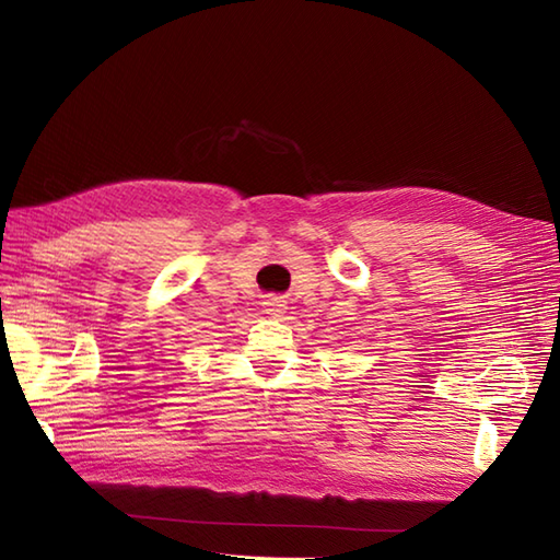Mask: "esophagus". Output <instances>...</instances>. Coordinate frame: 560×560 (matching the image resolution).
<instances>
[{
  "label": "esophagus",
  "mask_w": 560,
  "mask_h": 560,
  "mask_svg": "<svg viewBox=\"0 0 560 560\" xmlns=\"http://www.w3.org/2000/svg\"><path fill=\"white\" fill-rule=\"evenodd\" d=\"M265 305H267V314H271V316H279L283 312V300L281 298H271L269 302H265Z\"/></svg>",
  "instance_id": "1"
}]
</instances>
